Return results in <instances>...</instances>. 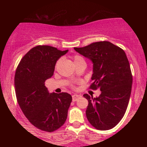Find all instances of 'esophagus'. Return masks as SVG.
<instances>
[{"label":"esophagus","instance_id":"esophagus-1","mask_svg":"<svg viewBox=\"0 0 147 147\" xmlns=\"http://www.w3.org/2000/svg\"><path fill=\"white\" fill-rule=\"evenodd\" d=\"M82 97L81 95H77V94H75V95H72V101L73 102H76L77 100H78V99L80 98V97Z\"/></svg>","mask_w":147,"mask_h":147}]
</instances>
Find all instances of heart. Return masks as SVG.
Listing matches in <instances>:
<instances>
[{"label":"heart","mask_w":147,"mask_h":147,"mask_svg":"<svg viewBox=\"0 0 147 147\" xmlns=\"http://www.w3.org/2000/svg\"><path fill=\"white\" fill-rule=\"evenodd\" d=\"M82 59H84L82 58V57L79 56V55H75V56L73 57V61H74V63H75V62H76V61H79V60H82ZM59 61H57V65H58L59 63Z\"/></svg>","instance_id":"b5f03b06"}]
</instances>
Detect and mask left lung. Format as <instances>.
<instances>
[{"label":"left lung","instance_id":"left-lung-1","mask_svg":"<svg viewBox=\"0 0 147 147\" xmlns=\"http://www.w3.org/2000/svg\"><path fill=\"white\" fill-rule=\"evenodd\" d=\"M74 49L92 62L90 88L101 90L95 98L84 95L88 101L86 111L88 120L98 130L113 129L124 117L131 93L133 77L125 52L109 41Z\"/></svg>","mask_w":147,"mask_h":147}]
</instances>
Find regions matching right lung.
I'll list each match as a JSON object with an SVG mask.
<instances>
[{"instance_id":"add662e5","label":"right lung","mask_w":147,"mask_h":147,"mask_svg":"<svg viewBox=\"0 0 147 147\" xmlns=\"http://www.w3.org/2000/svg\"><path fill=\"white\" fill-rule=\"evenodd\" d=\"M68 50L37 45L22 58L16 68V99L25 117L38 129L52 132L65 123L72 96L67 92L50 93L45 82L53 75L55 65Z\"/></svg>"}]
</instances>
